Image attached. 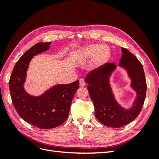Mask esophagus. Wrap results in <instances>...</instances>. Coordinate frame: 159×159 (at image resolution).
Wrapping results in <instances>:
<instances>
[{"label":"esophagus","instance_id":"34e87169","mask_svg":"<svg viewBox=\"0 0 159 159\" xmlns=\"http://www.w3.org/2000/svg\"><path fill=\"white\" fill-rule=\"evenodd\" d=\"M80 84L81 86H84L85 85V82L84 79H80Z\"/></svg>","mask_w":159,"mask_h":159}]
</instances>
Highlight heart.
<instances>
[{"mask_svg": "<svg viewBox=\"0 0 159 159\" xmlns=\"http://www.w3.org/2000/svg\"><path fill=\"white\" fill-rule=\"evenodd\" d=\"M81 56L83 57H91L95 55L93 60L96 65H102L106 62L110 57V50L104 45L91 44L85 47L81 50Z\"/></svg>", "mask_w": 159, "mask_h": 159, "instance_id": "1", "label": "heart"}]
</instances>
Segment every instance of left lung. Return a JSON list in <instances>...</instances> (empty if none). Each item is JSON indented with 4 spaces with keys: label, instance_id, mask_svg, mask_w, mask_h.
<instances>
[{
    "label": "left lung",
    "instance_id": "obj_1",
    "mask_svg": "<svg viewBox=\"0 0 159 159\" xmlns=\"http://www.w3.org/2000/svg\"><path fill=\"white\" fill-rule=\"evenodd\" d=\"M123 55L120 66L125 68L132 79V87L137 97L131 109H125L115 101L109 84V78L116 68L113 63H105L87 75L89 94L93 101L95 115L105 125L119 128L133 121L140 113L146 97L147 83L143 65L131 52L121 48Z\"/></svg>",
    "mask_w": 159,
    "mask_h": 159
}]
</instances>
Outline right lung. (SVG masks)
I'll list each match as a JSON object with an SVG mask.
<instances>
[{"mask_svg": "<svg viewBox=\"0 0 159 159\" xmlns=\"http://www.w3.org/2000/svg\"><path fill=\"white\" fill-rule=\"evenodd\" d=\"M51 42L33 46L18 60L9 80V89L14 107L25 121L39 129L58 127L68 119L71 101L79 88V81L57 85L39 97L28 95L24 89L26 71L34 56L48 50Z\"/></svg>", "mask_w": 159, "mask_h": 159, "instance_id": "1", "label": "right lung"}]
</instances>
